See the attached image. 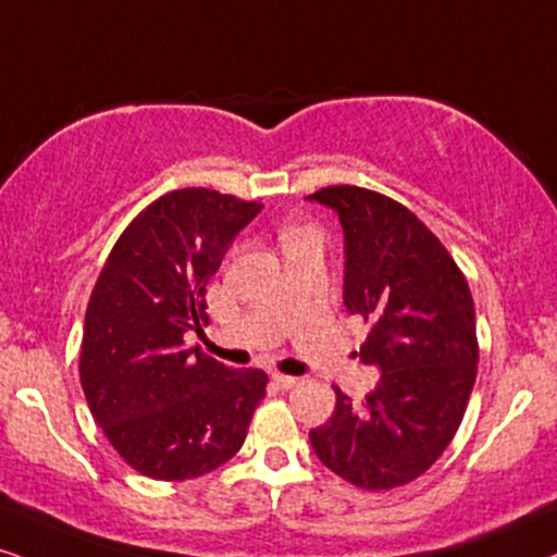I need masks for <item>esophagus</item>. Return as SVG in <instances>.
Returning <instances> with one entry per match:
<instances>
[{
  "mask_svg": "<svg viewBox=\"0 0 557 557\" xmlns=\"http://www.w3.org/2000/svg\"><path fill=\"white\" fill-rule=\"evenodd\" d=\"M272 380H274V385H277V388H283V391L293 388V385L298 383V377H293V375H280V372H274Z\"/></svg>",
  "mask_w": 557,
  "mask_h": 557,
  "instance_id": "obj_1",
  "label": "esophagus"
}]
</instances>
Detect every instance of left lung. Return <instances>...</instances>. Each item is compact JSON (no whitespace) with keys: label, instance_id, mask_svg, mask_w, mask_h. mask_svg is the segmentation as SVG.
Returning <instances> with one entry per match:
<instances>
[{"label":"left lung","instance_id":"obj_1","mask_svg":"<svg viewBox=\"0 0 557 557\" xmlns=\"http://www.w3.org/2000/svg\"><path fill=\"white\" fill-rule=\"evenodd\" d=\"M344 231V306L370 334L360 360L380 380L362 404L336 391L313 453L344 481L388 491L426 473L445 453L475 383V308L468 283L411 210L370 189L308 195Z\"/></svg>","mask_w":557,"mask_h":557}]
</instances>
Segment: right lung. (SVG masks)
Instances as JSON below:
<instances>
[{"mask_svg":"<svg viewBox=\"0 0 557 557\" xmlns=\"http://www.w3.org/2000/svg\"><path fill=\"white\" fill-rule=\"evenodd\" d=\"M259 213V202L215 189H177L123 231L102 267L84 319L82 388L138 473L187 481L244 445L267 375L200 355L185 334L208 321V280Z\"/></svg>","mask_w":557,"mask_h":557,"instance_id":"1","label":"right lung"}]
</instances>
